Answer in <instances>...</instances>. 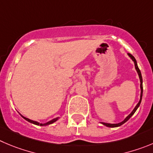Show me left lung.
I'll use <instances>...</instances> for the list:
<instances>
[{"instance_id":"1","label":"left lung","mask_w":153,"mask_h":153,"mask_svg":"<svg viewBox=\"0 0 153 153\" xmlns=\"http://www.w3.org/2000/svg\"><path fill=\"white\" fill-rule=\"evenodd\" d=\"M128 56L131 58V59H132V61L134 62V66H135V69H136L137 72L138 74V76H139V78H140V100L139 102H138V103L137 104L136 106L134 107V109H133L132 112H131V113L129 114V115H128V116L126 117V118H125V119L122 121V122H119V123H114V124H111V123H106V122H100L101 124H102L103 125H105V126L106 127H109V128H116V127H119L121 126V125H122L123 124H125V122H127V121H128L129 120V118H131V116H132L135 113V112L137 111V109H138V107L140 106V102H141V100H142V96H143V78H142V75H141V72H140V70L139 69V68H138V65H137V60L136 59H135L134 57L132 55H131V53H128Z\"/></svg>"}]
</instances>
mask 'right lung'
<instances>
[{"label":"right lung","instance_id":"1","mask_svg":"<svg viewBox=\"0 0 153 153\" xmlns=\"http://www.w3.org/2000/svg\"><path fill=\"white\" fill-rule=\"evenodd\" d=\"M20 115H21V114H20ZM21 116H22V118H24V119L26 120L27 122H30V123H31V124H34V125H40V126H47V125H51V124L54 123V122H56V121H57V120L59 119V117H56V118H53L52 120H51V121H49V122H46V123H40V122H36V121H34V120H31V119H30V118H26V117L23 116V115H21Z\"/></svg>","mask_w":153,"mask_h":153}]
</instances>
